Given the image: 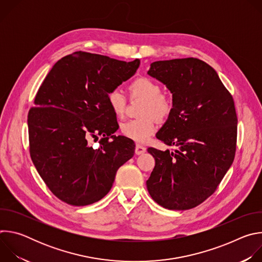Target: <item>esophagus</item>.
Returning a JSON list of instances; mask_svg holds the SVG:
<instances>
[{
	"instance_id": "34e87169",
	"label": "esophagus",
	"mask_w": 262,
	"mask_h": 262,
	"mask_svg": "<svg viewBox=\"0 0 262 262\" xmlns=\"http://www.w3.org/2000/svg\"><path fill=\"white\" fill-rule=\"evenodd\" d=\"M144 152H146V147H144L143 145L137 144L136 145V149H135V154L137 156H140V155H143Z\"/></svg>"
}]
</instances>
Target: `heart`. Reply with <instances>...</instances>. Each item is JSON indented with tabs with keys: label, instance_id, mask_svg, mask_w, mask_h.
Returning a JSON list of instances; mask_svg holds the SVG:
<instances>
[{
	"label": "heart",
	"instance_id": "heart-1",
	"mask_svg": "<svg viewBox=\"0 0 262 262\" xmlns=\"http://www.w3.org/2000/svg\"><path fill=\"white\" fill-rule=\"evenodd\" d=\"M133 98L144 99L140 115L142 118L129 120L121 125L124 137L137 142L145 143L157 130V120H166L172 113L173 104L170 98L162 94L161 86L149 78H138L128 86ZM107 103L116 117H122L126 107V97L116 89L107 94Z\"/></svg>",
	"mask_w": 262,
	"mask_h": 262
}]
</instances>
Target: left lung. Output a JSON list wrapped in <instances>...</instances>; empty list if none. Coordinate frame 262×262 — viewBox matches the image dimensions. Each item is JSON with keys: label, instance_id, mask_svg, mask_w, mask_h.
Wrapping results in <instances>:
<instances>
[{"label": "left lung", "instance_id": "left-lung-1", "mask_svg": "<svg viewBox=\"0 0 262 262\" xmlns=\"http://www.w3.org/2000/svg\"><path fill=\"white\" fill-rule=\"evenodd\" d=\"M149 76L172 93L173 110L157 138L174 152L148 148L156 166L148 193L171 210L196 207L217 188L233 163L237 117L216 71L197 58L157 61Z\"/></svg>", "mask_w": 262, "mask_h": 262}]
</instances>
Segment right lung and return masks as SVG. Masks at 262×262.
<instances>
[{
  "mask_svg": "<svg viewBox=\"0 0 262 262\" xmlns=\"http://www.w3.org/2000/svg\"><path fill=\"white\" fill-rule=\"evenodd\" d=\"M140 60L119 61L76 52L48 73L28 115L32 162L51 192L63 202L85 206L102 199L135 146L116 137V116L107 94L130 79ZM103 138L93 149L92 138Z\"/></svg>",
  "mask_w": 262,
  "mask_h": 262,
  "instance_id": "1",
  "label": "right lung"
}]
</instances>
